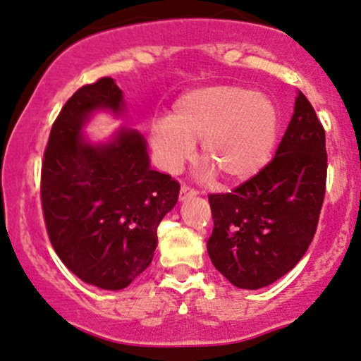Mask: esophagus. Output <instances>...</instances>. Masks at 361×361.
Instances as JSON below:
<instances>
[{"mask_svg":"<svg viewBox=\"0 0 361 361\" xmlns=\"http://www.w3.org/2000/svg\"><path fill=\"white\" fill-rule=\"evenodd\" d=\"M195 195H198V192L192 186L188 185H181V190H180V200H186L190 197H195Z\"/></svg>","mask_w":361,"mask_h":361,"instance_id":"esophagus-1","label":"esophagus"}]
</instances>
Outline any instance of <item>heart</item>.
<instances>
[{
  "mask_svg": "<svg viewBox=\"0 0 361 361\" xmlns=\"http://www.w3.org/2000/svg\"><path fill=\"white\" fill-rule=\"evenodd\" d=\"M151 146L161 168L180 171L200 141L202 159L228 181L262 171L277 139V111L269 97L242 87L214 85L181 95L168 121L151 126Z\"/></svg>",
  "mask_w": 361,
  "mask_h": 361,
  "instance_id": "1",
  "label": "heart"
}]
</instances>
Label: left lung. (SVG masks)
Listing matches in <instances>:
<instances>
[{"mask_svg": "<svg viewBox=\"0 0 361 361\" xmlns=\"http://www.w3.org/2000/svg\"><path fill=\"white\" fill-rule=\"evenodd\" d=\"M326 169L324 128L299 92L274 158L230 193L208 195L214 232L207 250L216 271L242 289L288 274L318 228Z\"/></svg>", "mask_w": 361, "mask_h": 361, "instance_id": "obj_1", "label": "left lung"}]
</instances>
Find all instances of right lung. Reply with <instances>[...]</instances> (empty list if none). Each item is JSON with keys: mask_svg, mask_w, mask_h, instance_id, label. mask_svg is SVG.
Returning <instances> with one entry per match:
<instances>
[{"mask_svg": "<svg viewBox=\"0 0 361 361\" xmlns=\"http://www.w3.org/2000/svg\"><path fill=\"white\" fill-rule=\"evenodd\" d=\"M111 77L82 85L56 116L42 161L40 197L49 238L60 260L87 284L124 289L146 271L158 225L176 205L180 183L149 166L146 141L121 129L92 146L80 129L95 109L121 112Z\"/></svg>", "mask_w": 361, "mask_h": 361, "instance_id": "right-lung-1", "label": "right lung"}]
</instances>
